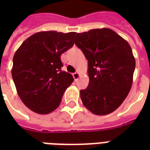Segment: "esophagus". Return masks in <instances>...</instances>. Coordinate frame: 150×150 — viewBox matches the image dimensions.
<instances>
[{
	"label": "esophagus",
	"mask_w": 150,
	"mask_h": 150,
	"mask_svg": "<svg viewBox=\"0 0 150 150\" xmlns=\"http://www.w3.org/2000/svg\"><path fill=\"white\" fill-rule=\"evenodd\" d=\"M73 78H74V79H75V81L78 80V79L79 78V74L78 72H75V73L73 74Z\"/></svg>",
	"instance_id": "esophagus-1"
}]
</instances>
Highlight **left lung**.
I'll return each mask as SVG.
<instances>
[{
  "label": "left lung",
  "instance_id": "1",
  "mask_svg": "<svg viewBox=\"0 0 150 150\" xmlns=\"http://www.w3.org/2000/svg\"><path fill=\"white\" fill-rule=\"evenodd\" d=\"M75 40L88 59L89 83L80 91L83 104L96 115L112 112L132 87L136 62L131 47L108 28L77 33Z\"/></svg>",
  "mask_w": 150,
  "mask_h": 150
}]
</instances>
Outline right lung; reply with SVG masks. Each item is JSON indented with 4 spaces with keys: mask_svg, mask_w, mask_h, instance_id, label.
Here are the masks:
<instances>
[{
    "mask_svg": "<svg viewBox=\"0 0 150 150\" xmlns=\"http://www.w3.org/2000/svg\"><path fill=\"white\" fill-rule=\"evenodd\" d=\"M75 32L42 31L22 42L13 59L12 76L21 101L30 110L48 114L59 107L74 79L62 71L60 57L74 45Z\"/></svg>",
    "mask_w": 150,
    "mask_h": 150,
    "instance_id": "1",
    "label": "right lung"
}]
</instances>
